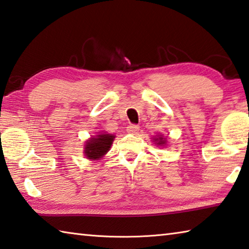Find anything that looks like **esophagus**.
<instances>
[{"label":"esophagus","mask_w":249,"mask_h":249,"mask_svg":"<svg viewBox=\"0 0 249 249\" xmlns=\"http://www.w3.org/2000/svg\"><path fill=\"white\" fill-rule=\"evenodd\" d=\"M138 130H139V126L138 125L132 124V125H128L127 126V132L130 133V134H136Z\"/></svg>","instance_id":"obj_1"}]
</instances>
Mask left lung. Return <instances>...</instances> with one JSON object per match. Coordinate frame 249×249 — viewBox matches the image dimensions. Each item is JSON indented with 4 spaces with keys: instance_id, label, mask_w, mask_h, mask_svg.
<instances>
[{
    "instance_id": "left-lung-1",
    "label": "left lung",
    "mask_w": 249,
    "mask_h": 249,
    "mask_svg": "<svg viewBox=\"0 0 249 249\" xmlns=\"http://www.w3.org/2000/svg\"><path fill=\"white\" fill-rule=\"evenodd\" d=\"M153 142L157 143V146H164V144H166V139L162 135H158V137L153 138Z\"/></svg>"
}]
</instances>
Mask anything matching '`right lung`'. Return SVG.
Here are the masks:
<instances>
[{"label":"right lung","mask_w":249,"mask_h":249,"mask_svg":"<svg viewBox=\"0 0 249 249\" xmlns=\"http://www.w3.org/2000/svg\"><path fill=\"white\" fill-rule=\"evenodd\" d=\"M115 136L111 134H100L92 136L86 142L85 144V156L89 160H99L106 156V153L110 150L113 140Z\"/></svg>","instance_id":"obj_1"}]
</instances>
